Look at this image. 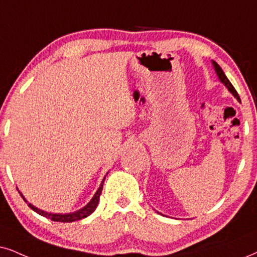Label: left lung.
Returning <instances> with one entry per match:
<instances>
[{
    "label": "left lung",
    "mask_w": 257,
    "mask_h": 257,
    "mask_svg": "<svg viewBox=\"0 0 257 257\" xmlns=\"http://www.w3.org/2000/svg\"><path fill=\"white\" fill-rule=\"evenodd\" d=\"M213 66H215L216 73H217V76H218V78H219V80H220V82H222V83L224 84V85H225V87H228V90L230 91V92H231L232 95L235 96L236 98L239 100V102H241V99H239V96H238V93H237V91L235 90V87H233L232 84L230 83V80L228 79V78H226L225 74H224L223 70L220 69V66H219V65L217 64L216 61H213Z\"/></svg>",
    "instance_id": "obj_1"
}]
</instances>
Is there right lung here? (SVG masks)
Wrapping results in <instances>:
<instances>
[{
  "label": "right lung",
  "mask_w": 257,
  "mask_h": 257,
  "mask_svg": "<svg viewBox=\"0 0 257 257\" xmlns=\"http://www.w3.org/2000/svg\"><path fill=\"white\" fill-rule=\"evenodd\" d=\"M104 180L105 178L103 179L102 184H100V186L98 190H97V192L95 196H93L92 199L90 200V203L87 204L86 206H84L83 209L78 210L76 211V212H72V213H65V215H63V213H50V212H45V211H42L40 209H38V207H35L32 205V204H28V206L31 207L32 210H34L35 212L39 213V215L46 217V218H50L51 220H54V222H61V223H70V222H74V220H79V219H83L85 218V217L90 216L91 213L93 212V211L96 210L97 205H98V201H99V196L100 193H102V190H103V184H104ZM21 197L24 198V200L27 203V200L25 199V197L22 196Z\"/></svg>",
  "instance_id": "obj_1"
}]
</instances>
